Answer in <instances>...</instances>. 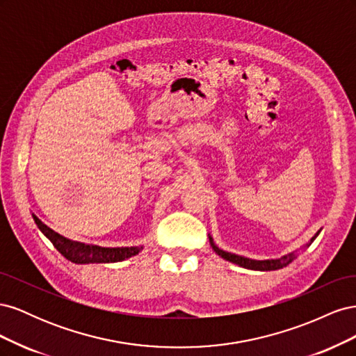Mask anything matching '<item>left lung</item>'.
I'll use <instances>...</instances> for the list:
<instances>
[{
	"label": "left lung",
	"instance_id": "8db88e82",
	"mask_svg": "<svg viewBox=\"0 0 356 356\" xmlns=\"http://www.w3.org/2000/svg\"><path fill=\"white\" fill-rule=\"evenodd\" d=\"M319 232L314 236V238L310 239L309 243H306V248L316 239V236L319 234ZM209 243L212 246V250L217 252L221 258H224V260H227L230 263H234V264H238V266L245 267V268H250V270H261V272L279 270V268L286 267L289 263L294 261V258H297V251H294V252H289L288 255H284L281 258H272V260H252V258H246V257H242V255H236V254L220 250V248L213 243V239L211 238V234H209Z\"/></svg>",
	"mask_w": 356,
	"mask_h": 356
}]
</instances>
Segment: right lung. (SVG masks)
<instances>
[{
  "mask_svg": "<svg viewBox=\"0 0 356 356\" xmlns=\"http://www.w3.org/2000/svg\"><path fill=\"white\" fill-rule=\"evenodd\" d=\"M37 227L46 238L53 243L56 250L75 264H90V263H117L131 258L143 251V246H122V248H105L98 245L83 243L71 241L65 236L56 233L42 222L37 215L32 213Z\"/></svg>",
  "mask_w": 356,
  "mask_h": 356,
  "instance_id": "obj_1",
  "label": "right lung"
}]
</instances>
